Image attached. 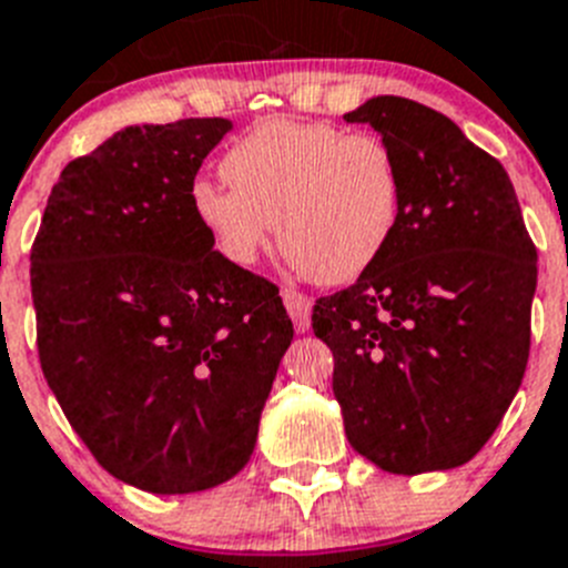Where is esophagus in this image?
Here are the masks:
<instances>
[{
	"instance_id": "1",
	"label": "esophagus",
	"mask_w": 568,
	"mask_h": 568,
	"mask_svg": "<svg viewBox=\"0 0 568 568\" xmlns=\"http://www.w3.org/2000/svg\"><path fill=\"white\" fill-rule=\"evenodd\" d=\"M283 303L285 308H288L291 320H294V328H297L300 334L308 332V328H312V300L294 288H283Z\"/></svg>"
}]
</instances>
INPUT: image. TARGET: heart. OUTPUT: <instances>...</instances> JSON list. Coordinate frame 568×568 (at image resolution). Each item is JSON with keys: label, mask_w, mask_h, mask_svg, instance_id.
Wrapping results in <instances>:
<instances>
[{"label": "heart", "mask_w": 568, "mask_h": 568, "mask_svg": "<svg viewBox=\"0 0 568 568\" xmlns=\"http://www.w3.org/2000/svg\"><path fill=\"white\" fill-rule=\"evenodd\" d=\"M232 185L196 180L189 205L214 248L251 265L277 240L288 263L325 285L354 283L386 254L403 216V174L374 134L328 122L265 120L223 156Z\"/></svg>", "instance_id": "heart-1"}]
</instances>
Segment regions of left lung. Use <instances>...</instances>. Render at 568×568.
Segmentation results:
<instances>
[{
    "label": "left lung",
    "mask_w": 568,
    "mask_h": 568,
    "mask_svg": "<svg viewBox=\"0 0 568 568\" xmlns=\"http://www.w3.org/2000/svg\"><path fill=\"white\" fill-rule=\"evenodd\" d=\"M343 120L372 125L403 174L386 254L312 314L334 354L345 437L392 475L457 468L520 388L537 251L506 168L448 116L374 97Z\"/></svg>",
    "instance_id": "1"
}]
</instances>
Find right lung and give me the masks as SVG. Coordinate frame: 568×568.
<instances>
[{"instance_id":"add662e5","label":"right lung","mask_w":568,"mask_h":568,"mask_svg":"<svg viewBox=\"0 0 568 568\" xmlns=\"http://www.w3.org/2000/svg\"><path fill=\"white\" fill-rule=\"evenodd\" d=\"M231 120L128 125L68 162L31 251L42 372L73 432L128 486L214 489L243 471L291 325L229 263L189 191Z\"/></svg>"}]
</instances>
